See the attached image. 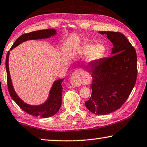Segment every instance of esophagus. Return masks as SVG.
Returning a JSON list of instances; mask_svg holds the SVG:
<instances>
[{"label":"esophagus","instance_id":"obj_1","mask_svg":"<svg viewBox=\"0 0 147 147\" xmlns=\"http://www.w3.org/2000/svg\"><path fill=\"white\" fill-rule=\"evenodd\" d=\"M83 82V76L81 72L75 71L72 74L71 78L70 79V83L74 86H79Z\"/></svg>","mask_w":147,"mask_h":147}]
</instances>
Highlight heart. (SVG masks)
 <instances>
[{"label":"heart","instance_id":"obj_1","mask_svg":"<svg viewBox=\"0 0 147 147\" xmlns=\"http://www.w3.org/2000/svg\"><path fill=\"white\" fill-rule=\"evenodd\" d=\"M107 52V48L102 43H97L95 45L85 44L83 45L78 51L80 56H85V63L87 66H94L100 62L104 58Z\"/></svg>","mask_w":147,"mask_h":147}]
</instances>
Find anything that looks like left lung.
I'll return each instance as SVG.
<instances>
[{
  "label": "left lung",
  "mask_w": 147,
  "mask_h": 147,
  "mask_svg": "<svg viewBox=\"0 0 147 147\" xmlns=\"http://www.w3.org/2000/svg\"><path fill=\"white\" fill-rule=\"evenodd\" d=\"M113 45L112 57L103 59L89 69L92 78V94L85 106L93 113L107 115L119 109L128 99L136 82V49L124 34L99 31Z\"/></svg>",
  "instance_id": "1"
}]
</instances>
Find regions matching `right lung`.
Returning <instances> with one entry per match:
<instances>
[{
	"mask_svg": "<svg viewBox=\"0 0 147 147\" xmlns=\"http://www.w3.org/2000/svg\"><path fill=\"white\" fill-rule=\"evenodd\" d=\"M57 34V30L53 28H49L46 30H41L34 31V32L24 34L19 37L14 42L9 51L12 50L13 48L18 46L19 44L27 40L47 39ZM9 51L8 52L6 58V69L7 74V83H8V90L12 99L18 104V106L27 113L28 114L34 117H40L41 118H48L53 116L59 111L62 104V83L64 79H60L55 81L49 90V96L45 100V102L40 105H30L25 102L19 97L16 93L12 85V81L10 77L9 70Z\"/></svg>",
	"mask_w": 147,
	"mask_h": 147,
	"instance_id": "add662e5",
	"label": "right lung"
}]
</instances>
